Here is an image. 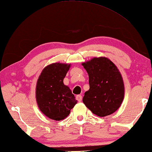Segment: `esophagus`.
I'll use <instances>...</instances> for the list:
<instances>
[{
	"label": "esophagus",
	"instance_id": "1",
	"mask_svg": "<svg viewBox=\"0 0 152 152\" xmlns=\"http://www.w3.org/2000/svg\"><path fill=\"white\" fill-rule=\"evenodd\" d=\"M76 100H78V102H81L82 100V97L81 95H77L76 96Z\"/></svg>",
	"mask_w": 152,
	"mask_h": 152
}]
</instances>
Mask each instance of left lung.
Returning a JSON list of instances; mask_svg holds the SVG:
<instances>
[{"label":"left lung","mask_w":152,"mask_h":152,"mask_svg":"<svg viewBox=\"0 0 152 152\" xmlns=\"http://www.w3.org/2000/svg\"><path fill=\"white\" fill-rule=\"evenodd\" d=\"M89 76L90 89L84 93L83 102L93 114L104 117L119 108L124 96L122 77L111 60L94 58L82 64Z\"/></svg>","instance_id":"left-lung-1"}]
</instances>
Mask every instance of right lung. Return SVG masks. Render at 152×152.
<instances>
[{"instance_id":"right-lung-1","label":"right lung","mask_w":152,"mask_h":152,"mask_svg":"<svg viewBox=\"0 0 152 152\" xmlns=\"http://www.w3.org/2000/svg\"><path fill=\"white\" fill-rule=\"evenodd\" d=\"M70 64L54 63L44 68L38 79L36 98L39 109L52 120H62L77 104L75 96L63 80Z\"/></svg>"}]
</instances>
